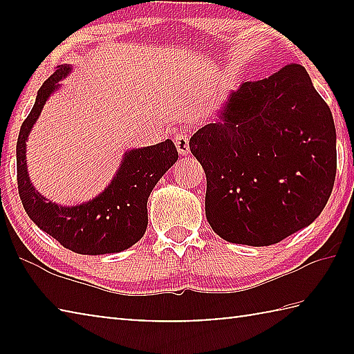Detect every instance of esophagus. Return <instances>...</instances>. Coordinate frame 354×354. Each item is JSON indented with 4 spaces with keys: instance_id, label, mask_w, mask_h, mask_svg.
<instances>
[{
    "instance_id": "34e87169",
    "label": "esophagus",
    "mask_w": 354,
    "mask_h": 354,
    "mask_svg": "<svg viewBox=\"0 0 354 354\" xmlns=\"http://www.w3.org/2000/svg\"><path fill=\"white\" fill-rule=\"evenodd\" d=\"M175 145H176L178 153L181 154V156L189 154V151H190V148H189V134L184 133V131H181V133H178L175 136Z\"/></svg>"
}]
</instances>
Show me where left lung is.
<instances>
[{"mask_svg": "<svg viewBox=\"0 0 354 354\" xmlns=\"http://www.w3.org/2000/svg\"><path fill=\"white\" fill-rule=\"evenodd\" d=\"M189 147L206 173V218L226 242L278 243L313 223L333 192V113L298 64L231 91Z\"/></svg>", "mask_w": 354, "mask_h": 354, "instance_id": "1", "label": "left lung"}]
</instances>
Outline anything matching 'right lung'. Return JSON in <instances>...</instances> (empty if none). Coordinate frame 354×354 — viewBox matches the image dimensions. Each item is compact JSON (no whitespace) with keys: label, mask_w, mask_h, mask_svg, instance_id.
<instances>
[{"label":"right lung","mask_w":354,"mask_h":354,"mask_svg":"<svg viewBox=\"0 0 354 354\" xmlns=\"http://www.w3.org/2000/svg\"><path fill=\"white\" fill-rule=\"evenodd\" d=\"M71 73L64 64L41 84L31 112L23 122L17 140V181L23 207L35 225L77 254H107L133 247L148 225V196L165 171L178 160L170 139L158 145L127 149L115 175L103 192L76 206L46 200L29 179L26 142L48 98L62 87Z\"/></svg>","instance_id":"obj_1"}]
</instances>
